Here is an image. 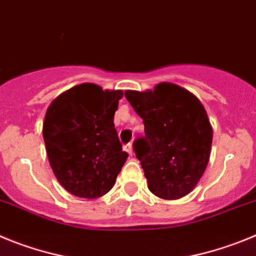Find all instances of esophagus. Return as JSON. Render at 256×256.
<instances>
[{"label": "esophagus", "instance_id": "esophagus-1", "mask_svg": "<svg viewBox=\"0 0 256 256\" xmlns=\"http://www.w3.org/2000/svg\"><path fill=\"white\" fill-rule=\"evenodd\" d=\"M124 149H125V150L128 152V154H130V156H132V144H131V142H128V144L124 145Z\"/></svg>", "mask_w": 256, "mask_h": 256}]
</instances>
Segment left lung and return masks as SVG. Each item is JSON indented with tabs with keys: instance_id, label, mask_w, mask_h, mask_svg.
<instances>
[{
	"instance_id": "obj_1",
	"label": "left lung",
	"mask_w": 256,
	"mask_h": 256,
	"mask_svg": "<svg viewBox=\"0 0 256 256\" xmlns=\"http://www.w3.org/2000/svg\"><path fill=\"white\" fill-rule=\"evenodd\" d=\"M125 96L144 122L145 136L134 142V150L149 190L167 200L188 195L210 156L213 130L206 108L171 82H160L154 90H126Z\"/></svg>"
}]
</instances>
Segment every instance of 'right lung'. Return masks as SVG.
<instances>
[{
    "instance_id": "right-lung-1",
    "label": "right lung",
    "mask_w": 256,
    "mask_h": 256,
    "mask_svg": "<svg viewBox=\"0 0 256 256\" xmlns=\"http://www.w3.org/2000/svg\"><path fill=\"white\" fill-rule=\"evenodd\" d=\"M122 90L85 82L60 94L43 122V139L54 176L70 194L103 196L114 188L128 154L114 128Z\"/></svg>"
}]
</instances>
